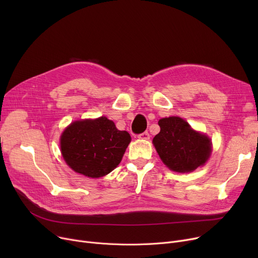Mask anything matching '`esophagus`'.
<instances>
[{
	"mask_svg": "<svg viewBox=\"0 0 258 258\" xmlns=\"http://www.w3.org/2000/svg\"><path fill=\"white\" fill-rule=\"evenodd\" d=\"M150 137H151V135L148 134V132H144V133L138 135V138L142 139V140H148L150 139Z\"/></svg>",
	"mask_w": 258,
	"mask_h": 258,
	"instance_id": "esophagus-1",
	"label": "esophagus"
}]
</instances>
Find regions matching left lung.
<instances>
[{"instance_id": "left-lung-1", "label": "left lung", "mask_w": 258, "mask_h": 258, "mask_svg": "<svg viewBox=\"0 0 258 258\" xmlns=\"http://www.w3.org/2000/svg\"><path fill=\"white\" fill-rule=\"evenodd\" d=\"M158 123L161 130L153 143L169 169L190 172L205 164L211 153L208 137L194 131L180 117L162 118Z\"/></svg>"}]
</instances>
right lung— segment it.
Instances as JSON below:
<instances>
[{
  "label": "right lung",
  "mask_w": 258,
  "mask_h": 258,
  "mask_svg": "<svg viewBox=\"0 0 258 258\" xmlns=\"http://www.w3.org/2000/svg\"><path fill=\"white\" fill-rule=\"evenodd\" d=\"M131 142L130 134L116 128L105 117L75 121L60 137L66 163L89 178H100L121 162Z\"/></svg>",
  "instance_id": "right-lung-1"
}]
</instances>
